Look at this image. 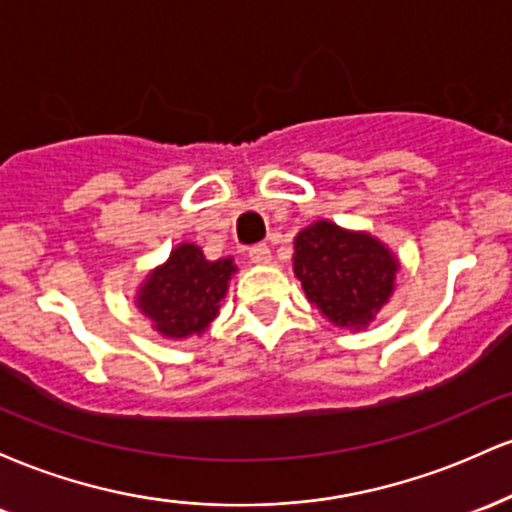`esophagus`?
I'll use <instances>...</instances> for the list:
<instances>
[{
	"label": "esophagus",
	"instance_id": "1",
	"mask_svg": "<svg viewBox=\"0 0 512 512\" xmlns=\"http://www.w3.org/2000/svg\"><path fill=\"white\" fill-rule=\"evenodd\" d=\"M250 260L255 264H269L272 252H269L267 245H255V248H250Z\"/></svg>",
	"mask_w": 512,
	"mask_h": 512
}]
</instances>
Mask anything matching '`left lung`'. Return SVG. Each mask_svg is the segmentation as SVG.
Instances as JSON below:
<instances>
[{
    "label": "left lung",
    "mask_w": 512,
    "mask_h": 512,
    "mask_svg": "<svg viewBox=\"0 0 512 512\" xmlns=\"http://www.w3.org/2000/svg\"><path fill=\"white\" fill-rule=\"evenodd\" d=\"M397 269L385 245L330 221L296 236L293 272L308 301L339 327H366L395 289Z\"/></svg>",
    "instance_id": "left-lung-1"
}]
</instances>
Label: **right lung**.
<instances>
[{"label": "right lung", "instance_id": "right-lung-1", "mask_svg": "<svg viewBox=\"0 0 512 512\" xmlns=\"http://www.w3.org/2000/svg\"><path fill=\"white\" fill-rule=\"evenodd\" d=\"M233 272V260L209 262L197 245L182 243L146 279L137 305L151 317L156 330L170 339L202 334L219 313Z\"/></svg>", "mask_w": 512, "mask_h": 512}]
</instances>
